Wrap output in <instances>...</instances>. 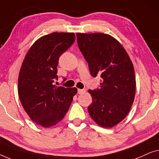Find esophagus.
<instances>
[{
	"mask_svg": "<svg viewBox=\"0 0 159 159\" xmlns=\"http://www.w3.org/2000/svg\"><path fill=\"white\" fill-rule=\"evenodd\" d=\"M85 92H86L85 89H78V93H79V94H81V93H84Z\"/></svg>",
	"mask_w": 159,
	"mask_h": 159,
	"instance_id": "1",
	"label": "esophagus"
}]
</instances>
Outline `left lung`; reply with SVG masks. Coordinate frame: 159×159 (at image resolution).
Instances as JSON below:
<instances>
[{
	"label": "left lung",
	"mask_w": 159,
	"mask_h": 159,
	"mask_svg": "<svg viewBox=\"0 0 159 159\" xmlns=\"http://www.w3.org/2000/svg\"><path fill=\"white\" fill-rule=\"evenodd\" d=\"M80 51L89 64L91 76L101 79L100 88L88 91L92 103L88 111L103 127L120 123L129 113L135 94L133 62L121 44L102 33H77Z\"/></svg>",
	"instance_id": "obj_1"
}]
</instances>
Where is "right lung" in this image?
Instances as JSON below:
<instances>
[{
  "label": "right lung",
  "instance_id": "obj_1",
  "mask_svg": "<svg viewBox=\"0 0 159 159\" xmlns=\"http://www.w3.org/2000/svg\"><path fill=\"white\" fill-rule=\"evenodd\" d=\"M75 40L74 33L44 35L33 44L22 63L18 80L20 101L31 120L44 127L63 119L77 93L76 88L55 84L60 55Z\"/></svg>",
  "mask_w": 159,
  "mask_h": 159
}]
</instances>
